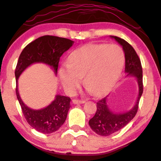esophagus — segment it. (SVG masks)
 <instances>
[{"instance_id":"esophagus-1","label":"esophagus","mask_w":161,"mask_h":161,"mask_svg":"<svg viewBox=\"0 0 161 161\" xmlns=\"http://www.w3.org/2000/svg\"><path fill=\"white\" fill-rule=\"evenodd\" d=\"M72 103H73L74 104H82V103H85V101L79 100V99H73V100H72Z\"/></svg>"}]
</instances>
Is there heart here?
I'll use <instances>...</instances> for the list:
<instances>
[{
  "label": "heart",
  "mask_w": 161,
  "mask_h": 161,
  "mask_svg": "<svg viewBox=\"0 0 161 161\" xmlns=\"http://www.w3.org/2000/svg\"><path fill=\"white\" fill-rule=\"evenodd\" d=\"M69 65L59 71V78L68 92L79 87L84 77L86 87L96 96L107 91L120 74L124 53L119 45L88 44L70 54Z\"/></svg>",
  "instance_id": "obj_1"
}]
</instances>
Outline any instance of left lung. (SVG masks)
<instances>
[{
    "label": "left lung",
    "mask_w": 161,
    "mask_h": 161,
    "mask_svg": "<svg viewBox=\"0 0 161 161\" xmlns=\"http://www.w3.org/2000/svg\"><path fill=\"white\" fill-rule=\"evenodd\" d=\"M123 47L125 53V72L126 76L131 75L137 79L139 92L136 104L130 111L123 113H113L108 107L106 98L103 97L96 103V114L89 119V124L96 133L100 136H109L126 126L137 113L139 102L143 93V70L141 62L134 48L123 38L111 36Z\"/></svg>",
    "instance_id": "left-lung-1"
}]
</instances>
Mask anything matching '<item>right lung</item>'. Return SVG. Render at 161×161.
<instances>
[{"label": "right lung", "instance_id": "1", "mask_svg": "<svg viewBox=\"0 0 161 161\" xmlns=\"http://www.w3.org/2000/svg\"><path fill=\"white\" fill-rule=\"evenodd\" d=\"M73 43V41L68 38L45 35L28 44L21 52L18 58L14 72L17 98L28 124L40 133H54L63 125L71 106V99L67 96L57 95L55 100L47 107L32 109L28 107L20 97L18 89V78L25 69L37 62L49 65L56 74L60 57L72 46Z\"/></svg>", "mask_w": 161, "mask_h": 161}]
</instances>
